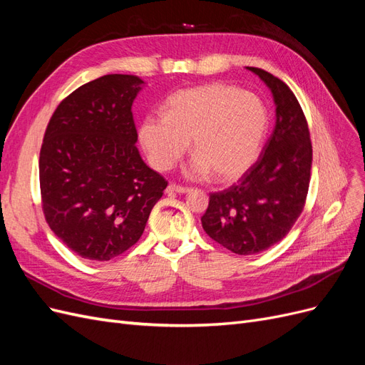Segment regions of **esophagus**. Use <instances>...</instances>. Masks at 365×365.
I'll return each instance as SVG.
<instances>
[{"label":"esophagus","mask_w":365,"mask_h":365,"mask_svg":"<svg viewBox=\"0 0 365 365\" xmlns=\"http://www.w3.org/2000/svg\"><path fill=\"white\" fill-rule=\"evenodd\" d=\"M165 192L168 193H187L190 192L189 187H184V185H180V184H169L168 189H165Z\"/></svg>","instance_id":"1"}]
</instances>
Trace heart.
<instances>
[{"mask_svg":"<svg viewBox=\"0 0 365 365\" xmlns=\"http://www.w3.org/2000/svg\"><path fill=\"white\" fill-rule=\"evenodd\" d=\"M269 126L262 98L228 83H208L172 94L165 115H149L140 140L150 163L169 170L189 149L193 157L187 173L195 178L215 173L230 181L256 161Z\"/></svg>","mask_w":365,"mask_h":365,"instance_id":"1","label":"heart"}]
</instances>
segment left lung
Listing matches in <instances>:
<instances>
[{"label":"left lung","instance_id":"obj_1","mask_svg":"<svg viewBox=\"0 0 365 365\" xmlns=\"http://www.w3.org/2000/svg\"><path fill=\"white\" fill-rule=\"evenodd\" d=\"M247 68L272 91L275 128L240 180L210 193L201 217L205 233L239 256L268 250L289 233L304 208L312 165L307 120L289 86L262 68Z\"/></svg>","mask_w":365,"mask_h":365}]
</instances>
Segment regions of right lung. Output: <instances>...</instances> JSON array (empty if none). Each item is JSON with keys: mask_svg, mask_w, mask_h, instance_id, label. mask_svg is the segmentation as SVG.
Returning <instances> with one entry per match:
<instances>
[{"mask_svg": "<svg viewBox=\"0 0 365 365\" xmlns=\"http://www.w3.org/2000/svg\"><path fill=\"white\" fill-rule=\"evenodd\" d=\"M143 81L106 74L53 113L39 153L42 212L77 256L106 262L135 245L168 187L135 146L132 102Z\"/></svg>", "mask_w": 365, "mask_h": 365, "instance_id": "add662e5", "label": "right lung"}]
</instances>
